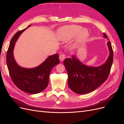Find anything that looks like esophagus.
Here are the masks:
<instances>
[{"mask_svg": "<svg viewBox=\"0 0 124 124\" xmlns=\"http://www.w3.org/2000/svg\"><path fill=\"white\" fill-rule=\"evenodd\" d=\"M65 57H66L65 54H61V55H59V60L61 62H62V61H63V60L65 59Z\"/></svg>", "mask_w": 124, "mask_h": 124, "instance_id": "34e87169", "label": "esophagus"}]
</instances>
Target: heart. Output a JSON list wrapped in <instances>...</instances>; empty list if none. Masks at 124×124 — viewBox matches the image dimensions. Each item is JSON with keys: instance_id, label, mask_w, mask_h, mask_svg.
Segmentation results:
<instances>
[{"instance_id": "obj_1", "label": "heart", "mask_w": 124, "mask_h": 124, "mask_svg": "<svg viewBox=\"0 0 124 124\" xmlns=\"http://www.w3.org/2000/svg\"><path fill=\"white\" fill-rule=\"evenodd\" d=\"M58 38L62 42H68L76 37L73 47L76 48L83 43L88 38L89 32L87 29L77 25L65 26L59 28L58 31Z\"/></svg>"}]
</instances>
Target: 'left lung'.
I'll return each instance as SVG.
<instances>
[{"mask_svg":"<svg viewBox=\"0 0 124 124\" xmlns=\"http://www.w3.org/2000/svg\"><path fill=\"white\" fill-rule=\"evenodd\" d=\"M103 38H108L103 33ZM107 46L109 55L104 63L98 67L86 66L80 62L76 56L66 58L63 64L68 73V84L71 90L78 94H85L94 91L106 81L109 75L113 63V52L110 41Z\"/></svg>","mask_w":124,"mask_h":124,"instance_id":"left-lung-1","label":"left lung"}]
</instances>
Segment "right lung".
Returning a JSON list of instances; mask_svg holds the SVG:
<instances>
[{"label":"right lung","mask_w":124,"mask_h":124,"mask_svg":"<svg viewBox=\"0 0 124 124\" xmlns=\"http://www.w3.org/2000/svg\"><path fill=\"white\" fill-rule=\"evenodd\" d=\"M31 25L17 32L12 37L7 51V64L14 84L22 91L36 94L46 88L51 70L59 64V59L58 55L56 54L48 56L42 63L35 68H24L17 64L13 55L15 44L20 35Z\"/></svg>","instance_id":"1"}]
</instances>
